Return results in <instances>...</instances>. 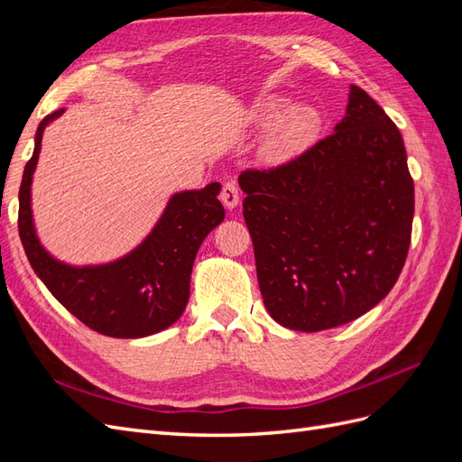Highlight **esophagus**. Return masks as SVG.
<instances>
[{
    "label": "esophagus",
    "instance_id": "obj_1",
    "mask_svg": "<svg viewBox=\"0 0 462 462\" xmlns=\"http://www.w3.org/2000/svg\"><path fill=\"white\" fill-rule=\"evenodd\" d=\"M219 199L227 209H233L236 204H239V187H236L235 180H227V183H223Z\"/></svg>",
    "mask_w": 462,
    "mask_h": 462
}]
</instances>
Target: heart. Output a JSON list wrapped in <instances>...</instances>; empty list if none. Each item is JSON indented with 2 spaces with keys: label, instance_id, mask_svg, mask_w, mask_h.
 <instances>
[{
  "label": "heart",
  "instance_id": "obj_1",
  "mask_svg": "<svg viewBox=\"0 0 462 462\" xmlns=\"http://www.w3.org/2000/svg\"><path fill=\"white\" fill-rule=\"evenodd\" d=\"M260 119L263 123H275L270 136L268 152L275 160H285L295 156L309 146L319 129L321 117L312 106H295L289 109V102L282 97L262 104Z\"/></svg>",
  "mask_w": 462,
  "mask_h": 462
}]
</instances>
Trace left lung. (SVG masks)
I'll return each instance as SVG.
<instances>
[{"instance_id": "left-lung-1", "label": "left lung", "mask_w": 462, "mask_h": 462, "mask_svg": "<svg viewBox=\"0 0 462 462\" xmlns=\"http://www.w3.org/2000/svg\"><path fill=\"white\" fill-rule=\"evenodd\" d=\"M243 216L265 309L321 331L393 289L411 246L414 183L397 125L358 87L331 134L270 170H245Z\"/></svg>"}]
</instances>
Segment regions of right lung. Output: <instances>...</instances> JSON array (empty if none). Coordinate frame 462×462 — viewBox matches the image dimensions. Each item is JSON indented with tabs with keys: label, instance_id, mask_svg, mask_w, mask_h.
I'll list each match as a JSON object with an SVG mask.
<instances>
[{
	"label": "right lung",
	"instance_id": "obj_1",
	"mask_svg": "<svg viewBox=\"0 0 462 462\" xmlns=\"http://www.w3.org/2000/svg\"><path fill=\"white\" fill-rule=\"evenodd\" d=\"M61 114L63 109L42 119L32 158L24 165L19 189V235L26 258L51 295L97 333L136 339L170 328L189 302L190 272L202 241L226 217L217 200L219 183L175 194L144 243L121 260L87 268L58 262L36 236L31 185L42 133Z\"/></svg>",
	"mask_w": 462,
	"mask_h": 462
}]
</instances>
